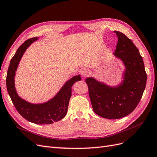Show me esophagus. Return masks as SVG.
Masks as SVG:
<instances>
[{
    "mask_svg": "<svg viewBox=\"0 0 157 157\" xmlns=\"http://www.w3.org/2000/svg\"><path fill=\"white\" fill-rule=\"evenodd\" d=\"M89 75H90V71L89 70H88L86 69H84L81 71V76H82V77L83 78H86L88 76H89Z\"/></svg>",
    "mask_w": 157,
    "mask_h": 157,
    "instance_id": "34e87169",
    "label": "esophagus"
}]
</instances>
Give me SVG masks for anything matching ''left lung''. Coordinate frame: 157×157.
<instances>
[{
	"label": "left lung",
	"instance_id": "8db88e82",
	"mask_svg": "<svg viewBox=\"0 0 157 157\" xmlns=\"http://www.w3.org/2000/svg\"><path fill=\"white\" fill-rule=\"evenodd\" d=\"M117 48L113 55L124 67L122 80L111 86L94 77H88L89 96L94 111L109 119L124 117L134 110L146 86L147 74L144 60L132 41L119 31Z\"/></svg>",
	"mask_w": 157,
	"mask_h": 157
}]
</instances>
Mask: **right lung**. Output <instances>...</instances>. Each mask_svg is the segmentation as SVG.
<instances>
[{
	"mask_svg": "<svg viewBox=\"0 0 157 157\" xmlns=\"http://www.w3.org/2000/svg\"><path fill=\"white\" fill-rule=\"evenodd\" d=\"M39 37L26 40L16 51L8 69L6 88L13 104L20 115L26 120L36 124H49L63 118L67 112L73 85L81 80L80 75H75L66 81L55 96L43 103H33L19 96L15 87V76L18 65L26 50Z\"/></svg>",
	"mask_w": 157,
	"mask_h": 157,
	"instance_id": "right-lung-1",
	"label": "right lung"
}]
</instances>
